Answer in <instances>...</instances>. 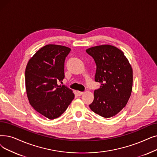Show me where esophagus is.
<instances>
[{"label": "esophagus", "instance_id": "1", "mask_svg": "<svg viewBox=\"0 0 157 157\" xmlns=\"http://www.w3.org/2000/svg\"><path fill=\"white\" fill-rule=\"evenodd\" d=\"M77 94H78V95H79V96H80V95H82V94H83V92H80V91H78V92H77Z\"/></svg>", "mask_w": 157, "mask_h": 157}]
</instances>
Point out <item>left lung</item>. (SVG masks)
<instances>
[{
    "label": "left lung",
    "instance_id": "1",
    "mask_svg": "<svg viewBox=\"0 0 157 157\" xmlns=\"http://www.w3.org/2000/svg\"><path fill=\"white\" fill-rule=\"evenodd\" d=\"M86 52L95 61V81L101 84L100 88L94 90V99L89 106L102 117H112L126 106L131 95V65L124 53L112 45L95 46Z\"/></svg>",
    "mask_w": 157,
    "mask_h": 157
}]
</instances>
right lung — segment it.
I'll list each match as a JSON object with an SVG mask.
<instances>
[{"mask_svg": "<svg viewBox=\"0 0 157 157\" xmlns=\"http://www.w3.org/2000/svg\"><path fill=\"white\" fill-rule=\"evenodd\" d=\"M71 49L49 44L29 59L25 72V88L31 105L49 119L59 117L74 98L72 91L58 81L65 78V59Z\"/></svg>", "mask_w": 157, "mask_h": 157, "instance_id": "obj_1", "label": "right lung"}]
</instances>
